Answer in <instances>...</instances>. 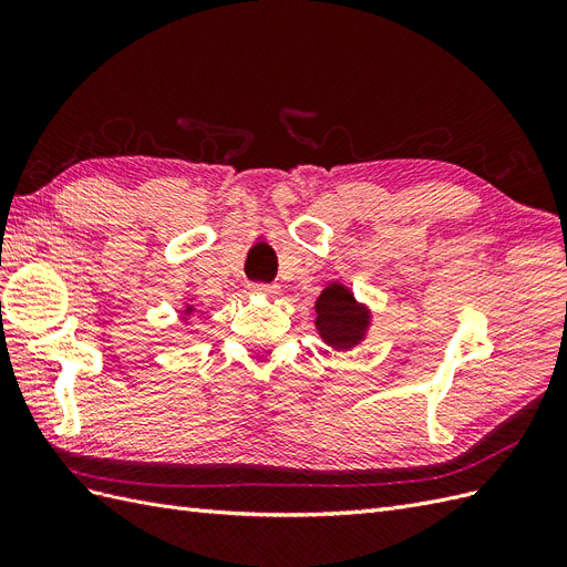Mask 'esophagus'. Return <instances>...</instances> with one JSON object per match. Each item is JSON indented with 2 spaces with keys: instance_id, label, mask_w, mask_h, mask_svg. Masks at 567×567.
Segmentation results:
<instances>
[{
  "instance_id": "1",
  "label": "esophagus",
  "mask_w": 567,
  "mask_h": 567,
  "mask_svg": "<svg viewBox=\"0 0 567 567\" xmlns=\"http://www.w3.org/2000/svg\"><path fill=\"white\" fill-rule=\"evenodd\" d=\"M255 293H260V296H274L277 293V286H271V284H252L250 286Z\"/></svg>"
}]
</instances>
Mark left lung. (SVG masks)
Listing matches in <instances>:
<instances>
[{
	"label": "left lung",
	"mask_w": 567,
	"mask_h": 567,
	"mask_svg": "<svg viewBox=\"0 0 567 567\" xmlns=\"http://www.w3.org/2000/svg\"><path fill=\"white\" fill-rule=\"evenodd\" d=\"M317 331L336 350H350L364 338L369 315L346 286L331 284L317 300Z\"/></svg>",
	"instance_id": "obj_1"
}]
</instances>
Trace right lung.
Returning <instances> with one entry per match:
<instances>
[{
  "mask_svg": "<svg viewBox=\"0 0 567 567\" xmlns=\"http://www.w3.org/2000/svg\"><path fill=\"white\" fill-rule=\"evenodd\" d=\"M188 310H192V307H188Z\"/></svg>",
  "mask_w": 567,
  "mask_h": 567,
  "instance_id": "add662e5",
  "label": "right lung"
}]
</instances>
